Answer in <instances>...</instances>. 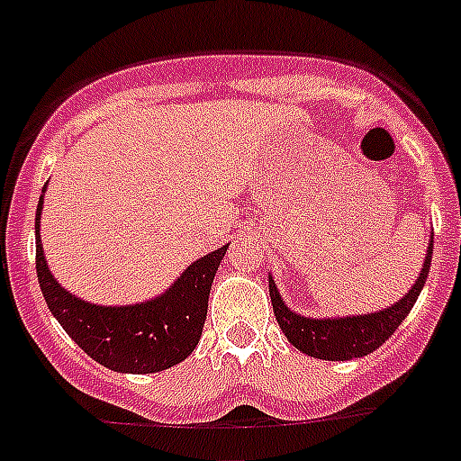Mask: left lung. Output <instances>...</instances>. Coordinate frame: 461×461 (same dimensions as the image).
<instances>
[{
  "instance_id": "1",
  "label": "left lung",
  "mask_w": 461,
  "mask_h": 461,
  "mask_svg": "<svg viewBox=\"0 0 461 461\" xmlns=\"http://www.w3.org/2000/svg\"><path fill=\"white\" fill-rule=\"evenodd\" d=\"M432 262V238L428 253H425L423 269L416 278L414 287L402 296L398 303L392 308H384L374 314H359V317H344V319H308L301 314L292 312L287 305L280 301V294L276 289L274 280L269 278V294L271 305H274V314L278 319L280 330L289 339V344L303 350L310 357L319 359H344L362 357V355L374 353L375 348L384 344L389 337L393 335L402 319L410 314L414 308L416 299H419L420 289H423L428 271H430Z\"/></svg>"
}]
</instances>
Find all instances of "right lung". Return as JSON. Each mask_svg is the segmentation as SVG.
<instances>
[{
  "label": "right lung",
  "instance_id": "right-lung-1",
  "mask_svg": "<svg viewBox=\"0 0 461 461\" xmlns=\"http://www.w3.org/2000/svg\"><path fill=\"white\" fill-rule=\"evenodd\" d=\"M41 210L42 196L36 210V271L42 296L63 330L95 362L120 374H156L183 362L196 348L212 278L228 244L187 267L158 299L104 308L77 299L54 280L41 244Z\"/></svg>",
  "mask_w": 461,
  "mask_h": 461
}]
</instances>
